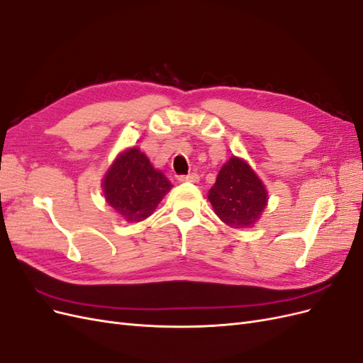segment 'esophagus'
<instances>
[{"label": "esophagus", "instance_id": "esophagus-1", "mask_svg": "<svg viewBox=\"0 0 363 363\" xmlns=\"http://www.w3.org/2000/svg\"><path fill=\"white\" fill-rule=\"evenodd\" d=\"M179 182H180V183H186V182H189V183H199V182H200V177H199V174L192 172V174H189V175H182V177H179Z\"/></svg>", "mask_w": 363, "mask_h": 363}]
</instances>
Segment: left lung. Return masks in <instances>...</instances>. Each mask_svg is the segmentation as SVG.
Wrapping results in <instances>:
<instances>
[{
	"label": "left lung",
	"instance_id": "obj_1",
	"mask_svg": "<svg viewBox=\"0 0 363 363\" xmlns=\"http://www.w3.org/2000/svg\"><path fill=\"white\" fill-rule=\"evenodd\" d=\"M218 218L232 228H251L268 206V191L248 162L232 156L207 195Z\"/></svg>",
	"mask_w": 363,
	"mask_h": 363
}]
</instances>
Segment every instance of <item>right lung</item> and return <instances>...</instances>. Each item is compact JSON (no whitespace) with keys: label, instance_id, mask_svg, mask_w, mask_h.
Returning <instances> with one entry per match:
<instances>
[{"label":"right lung","instance_id":"add662e5","mask_svg":"<svg viewBox=\"0 0 363 363\" xmlns=\"http://www.w3.org/2000/svg\"><path fill=\"white\" fill-rule=\"evenodd\" d=\"M172 188L138 147L121 151L103 179L106 203L127 223L144 221Z\"/></svg>","mask_w":363,"mask_h":363}]
</instances>
